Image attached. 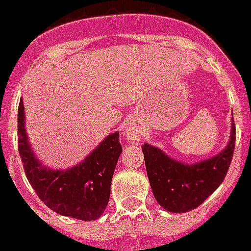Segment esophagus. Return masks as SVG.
<instances>
[{"instance_id": "esophagus-1", "label": "esophagus", "mask_w": 251, "mask_h": 251, "mask_svg": "<svg viewBox=\"0 0 251 251\" xmlns=\"http://www.w3.org/2000/svg\"><path fill=\"white\" fill-rule=\"evenodd\" d=\"M125 137L126 139H129V141H134V139L137 138V134H135V131H134L131 126H127L125 129Z\"/></svg>"}]
</instances>
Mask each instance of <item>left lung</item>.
Returning a JSON list of instances; mask_svg holds the SVG:
<instances>
[{
  "mask_svg": "<svg viewBox=\"0 0 251 251\" xmlns=\"http://www.w3.org/2000/svg\"><path fill=\"white\" fill-rule=\"evenodd\" d=\"M234 145V121H232V134L226 147L217 155L194 164L177 162L158 147L145 143L142 151L147 176L156 201L172 213H185L198 208L226 176Z\"/></svg>",
  "mask_w": 251,
  "mask_h": 251,
  "instance_id": "obj_1",
  "label": "left lung"
}]
</instances>
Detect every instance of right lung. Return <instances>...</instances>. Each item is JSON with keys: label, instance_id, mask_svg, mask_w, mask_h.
<instances>
[{"label": "right lung", "instance_id": "right-lung-1", "mask_svg": "<svg viewBox=\"0 0 251 251\" xmlns=\"http://www.w3.org/2000/svg\"><path fill=\"white\" fill-rule=\"evenodd\" d=\"M18 151L28 183L50 209L83 221L97 220L104 213L114 168L122 152L118 131L109 134L81 163L67 170H52L42 164L28 143L21 99Z\"/></svg>", "mask_w": 251, "mask_h": 251}]
</instances>
